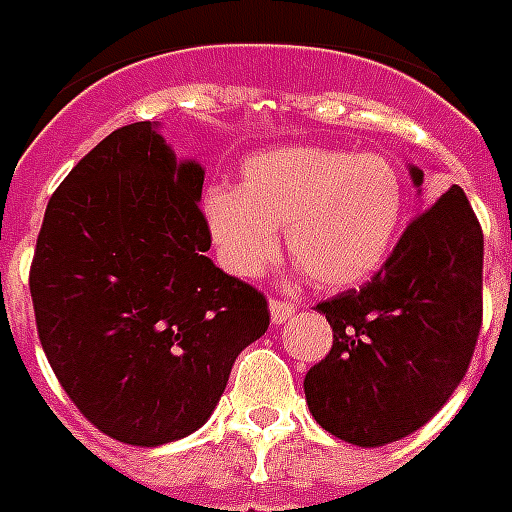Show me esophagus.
Wrapping results in <instances>:
<instances>
[{"label":"esophagus","instance_id":"34e87169","mask_svg":"<svg viewBox=\"0 0 512 512\" xmlns=\"http://www.w3.org/2000/svg\"><path fill=\"white\" fill-rule=\"evenodd\" d=\"M271 319L273 324H284L287 319H292L297 311L295 303H289V300H281V297H271Z\"/></svg>","mask_w":512,"mask_h":512}]
</instances>
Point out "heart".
<instances>
[{
	"instance_id": "heart-1",
	"label": "heart",
	"mask_w": 512,
	"mask_h": 512,
	"mask_svg": "<svg viewBox=\"0 0 512 512\" xmlns=\"http://www.w3.org/2000/svg\"><path fill=\"white\" fill-rule=\"evenodd\" d=\"M406 185L393 159L335 148H281L241 167V185L204 196V217L223 265L255 279L276 263L279 228L289 257L324 289L369 279L393 249Z\"/></svg>"
}]
</instances>
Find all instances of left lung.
I'll use <instances>...</instances> for the list:
<instances>
[{
	"instance_id": "obj_1",
	"label": "left lung",
	"mask_w": 512,
	"mask_h": 512,
	"mask_svg": "<svg viewBox=\"0 0 512 512\" xmlns=\"http://www.w3.org/2000/svg\"><path fill=\"white\" fill-rule=\"evenodd\" d=\"M316 311L335 337L303 382L321 428L356 446L422 428L468 372L484 321V231L460 185L409 220L372 281Z\"/></svg>"
}]
</instances>
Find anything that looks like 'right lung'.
Segmentation results:
<instances>
[{
    "label": "right lung",
    "mask_w": 512,
    "mask_h": 512,
    "mask_svg": "<svg viewBox=\"0 0 512 512\" xmlns=\"http://www.w3.org/2000/svg\"><path fill=\"white\" fill-rule=\"evenodd\" d=\"M204 170L151 122L103 138L50 196L28 287L36 332L76 409L106 436L159 446L201 428L268 300L204 252Z\"/></svg>",
    "instance_id": "obj_1"
}]
</instances>
